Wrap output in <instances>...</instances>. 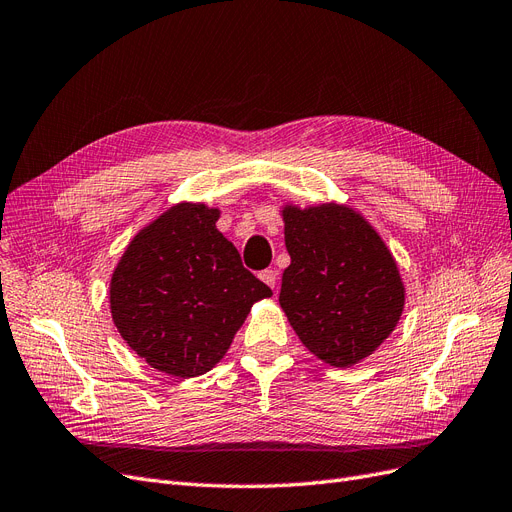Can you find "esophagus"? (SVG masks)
I'll list each match as a JSON object with an SVG mask.
<instances>
[{
  "instance_id": "1",
  "label": "esophagus",
  "mask_w": 512,
  "mask_h": 512,
  "mask_svg": "<svg viewBox=\"0 0 512 512\" xmlns=\"http://www.w3.org/2000/svg\"><path fill=\"white\" fill-rule=\"evenodd\" d=\"M259 278L266 282V285L270 287V289H276V280H278V272L276 270H263L261 274H259Z\"/></svg>"
}]
</instances>
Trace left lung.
Masks as SVG:
<instances>
[{
  "label": "left lung",
  "mask_w": 512,
  "mask_h": 512,
  "mask_svg": "<svg viewBox=\"0 0 512 512\" xmlns=\"http://www.w3.org/2000/svg\"><path fill=\"white\" fill-rule=\"evenodd\" d=\"M280 308L297 337L331 367H352L386 342L405 308V287L388 246L344 204H287Z\"/></svg>",
  "instance_id": "left-lung-1"
}]
</instances>
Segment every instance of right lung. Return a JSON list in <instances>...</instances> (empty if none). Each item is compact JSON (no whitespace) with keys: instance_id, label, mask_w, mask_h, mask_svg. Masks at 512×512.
Wrapping results in <instances>:
<instances>
[{"instance_id":"1","label":"right lung","mask_w":512,"mask_h":512,"mask_svg":"<svg viewBox=\"0 0 512 512\" xmlns=\"http://www.w3.org/2000/svg\"><path fill=\"white\" fill-rule=\"evenodd\" d=\"M219 208L181 202L130 240L111 274L113 325L147 365L196 377L230 348L255 301L272 291L217 230Z\"/></svg>"}]
</instances>
